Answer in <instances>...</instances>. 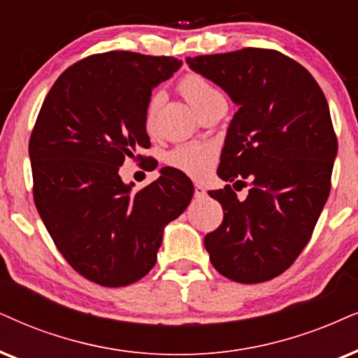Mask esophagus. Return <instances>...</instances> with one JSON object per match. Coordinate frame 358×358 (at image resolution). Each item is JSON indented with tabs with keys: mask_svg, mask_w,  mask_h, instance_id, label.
I'll use <instances>...</instances> for the list:
<instances>
[{
	"mask_svg": "<svg viewBox=\"0 0 358 358\" xmlns=\"http://www.w3.org/2000/svg\"><path fill=\"white\" fill-rule=\"evenodd\" d=\"M206 194V189L201 183H194V196L196 198H203Z\"/></svg>",
	"mask_w": 358,
	"mask_h": 358,
	"instance_id": "1",
	"label": "esophagus"
}]
</instances>
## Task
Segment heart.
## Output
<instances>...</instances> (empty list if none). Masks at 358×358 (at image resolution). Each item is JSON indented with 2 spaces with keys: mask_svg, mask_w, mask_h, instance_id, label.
<instances>
[{
  "mask_svg": "<svg viewBox=\"0 0 358 358\" xmlns=\"http://www.w3.org/2000/svg\"><path fill=\"white\" fill-rule=\"evenodd\" d=\"M180 92H182V96L187 99L193 108H198L208 99L220 94L203 76L198 74L185 76L182 83H180ZM158 102H160V97H158V94H155V96L150 97L145 107L143 124H145L148 132L155 129ZM216 157H218V152H216V148L211 143H187V145L173 148L169 153V164L173 169L183 171V173L194 176V178H201L216 164Z\"/></svg>",
  "mask_w": 358,
  "mask_h": 358,
  "instance_id": "obj_1",
  "label": "heart"
}]
</instances>
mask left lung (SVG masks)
<instances>
[{"mask_svg":"<svg viewBox=\"0 0 358 358\" xmlns=\"http://www.w3.org/2000/svg\"><path fill=\"white\" fill-rule=\"evenodd\" d=\"M187 64L238 106L218 169L233 187L208 192L224 216L205 248L224 278L264 282L297 259L329 198L337 155L329 103L306 67L273 49L187 57ZM248 181L239 201L234 190Z\"/></svg>","mask_w":358,"mask_h":358,"instance_id":"1","label":"left lung"}]
</instances>
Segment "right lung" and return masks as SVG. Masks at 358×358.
<instances>
[{
	"mask_svg": "<svg viewBox=\"0 0 358 358\" xmlns=\"http://www.w3.org/2000/svg\"><path fill=\"white\" fill-rule=\"evenodd\" d=\"M182 61L129 51L94 54L59 76L29 140L38 213L64 259L106 287L150 273L165 226L187 210L193 183L183 171L134 193L122 182L125 158L150 147L143 115L152 89ZM145 160V158H143Z\"/></svg>",
	"mask_w": 358,
	"mask_h": 358,
	"instance_id": "1",
	"label": "right lung"
}]
</instances>
